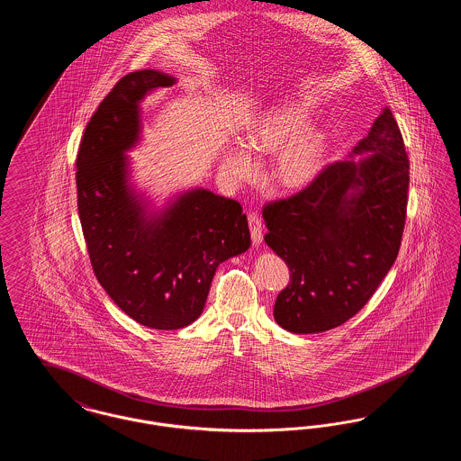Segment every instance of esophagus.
<instances>
[{
	"instance_id": "obj_1",
	"label": "esophagus",
	"mask_w": 461,
	"mask_h": 461,
	"mask_svg": "<svg viewBox=\"0 0 461 461\" xmlns=\"http://www.w3.org/2000/svg\"><path fill=\"white\" fill-rule=\"evenodd\" d=\"M249 226H250L252 241H254L256 245H259V243L263 241V222H261L259 214H256V212L249 214Z\"/></svg>"
}]
</instances>
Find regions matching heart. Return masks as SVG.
<instances>
[{"instance_id":"heart-1","label":"heart","mask_w":461,"mask_h":461,"mask_svg":"<svg viewBox=\"0 0 461 461\" xmlns=\"http://www.w3.org/2000/svg\"><path fill=\"white\" fill-rule=\"evenodd\" d=\"M306 104H288L261 113L247 130L243 143L233 141L221 155L222 173L233 183H243L258 173L254 155H276L271 177L284 188L311 185L327 162V136L318 128H307Z\"/></svg>"}]
</instances>
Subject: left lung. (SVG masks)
Listing matches in <instances>:
<instances>
[{"label": "left lung", "instance_id": "8db88e82", "mask_svg": "<svg viewBox=\"0 0 461 461\" xmlns=\"http://www.w3.org/2000/svg\"><path fill=\"white\" fill-rule=\"evenodd\" d=\"M408 185L402 136L385 107L346 160L297 195L264 205V241L290 269L273 309L282 329L327 331L370 301L399 252Z\"/></svg>", "mask_w": 461, "mask_h": 461}]
</instances>
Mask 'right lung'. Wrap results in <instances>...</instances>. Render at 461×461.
<instances>
[{
	"instance_id": "1",
	"label": "right lung",
	"mask_w": 461,
	"mask_h": 461,
	"mask_svg": "<svg viewBox=\"0 0 461 461\" xmlns=\"http://www.w3.org/2000/svg\"><path fill=\"white\" fill-rule=\"evenodd\" d=\"M176 77L124 76L93 113L77 154V209L93 271L110 299L143 327L177 330L202 314L218 266L250 247L237 200L207 188L162 207L136 186L128 152L141 141V102Z\"/></svg>"
}]
</instances>
